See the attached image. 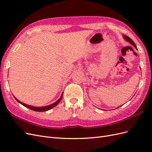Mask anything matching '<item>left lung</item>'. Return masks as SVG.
<instances>
[{"mask_svg":"<svg viewBox=\"0 0 152 152\" xmlns=\"http://www.w3.org/2000/svg\"><path fill=\"white\" fill-rule=\"evenodd\" d=\"M124 38H125V39L127 40V41H128L131 44H132L133 46H134V48H136V49H137V47H136V44H134V42H133V40L131 39V38H129V37L128 36H127V35H124Z\"/></svg>","mask_w":152,"mask_h":152,"instance_id":"left-lung-1","label":"left lung"}]
</instances>
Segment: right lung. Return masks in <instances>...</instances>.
<instances>
[{"label": "right lung", "instance_id": "1", "mask_svg": "<svg viewBox=\"0 0 152 152\" xmlns=\"http://www.w3.org/2000/svg\"><path fill=\"white\" fill-rule=\"evenodd\" d=\"M62 97H63V93H62V94H61V97L59 98V99L57 101V102H56L55 103H53V104H50V105L45 106V107H32V106L26 104L25 103H23L21 102L20 101L17 99L15 97V98L16 99V101H17L18 102H19V103H21V104L25 106V107L28 108H30V109H31V110H34V111H36V112H44V111H47V110H50V109H51V108H53L54 107H56V106L59 102H60V101H61V99H62Z\"/></svg>", "mask_w": 152, "mask_h": 152}]
</instances>
